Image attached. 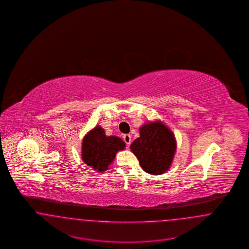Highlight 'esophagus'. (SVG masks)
<instances>
[{"mask_svg":"<svg viewBox=\"0 0 249 249\" xmlns=\"http://www.w3.org/2000/svg\"><path fill=\"white\" fill-rule=\"evenodd\" d=\"M123 140H124V142H126L127 146H129L130 142H131V136L130 134H124L123 135Z\"/></svg>","mask_w":249,"mask_h":249,"instance_id":"34e87169","label":"esophagus"}]
</instances>
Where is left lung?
Here are the masks:
<instances>
[{
  "label": "left lung",
  "instance_id": "obj_1",
  "mask_svg": "<svg viewBox=\"0 0 249 249\" xmlns=\"http://www.w3.org/2000/svg\"><path fill=\"white\" fill-rule=\"evenodd\" d=\"M130 149L144 172L159 176L170 168L177 143L173 132L157 121L141 127L140 137L131 143Z\"/></svg>",
  "mask_w": 249,
  "mask_h": 249
}]
</instances>
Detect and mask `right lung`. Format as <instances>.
Instances as JSON below:
<instances>
[{
    "instance_id": "obj_1",
    "label": "right lung",
    "mask_w": 249,
    "mask_h": 249,
    "mask_svg": "<svg viewBox=\"0 0 249 249\" xmlns=\"http://www.w3.org/2000/svg\"><path fill=\"white\" fill-rule=\"evenodd\" d=\"M125 142L117 136H107L105 130L96 126L83 139L82 159L87 165L97 172L104 173L108 169L119 150H123Z\"/></svg>"
}]
</instances>
